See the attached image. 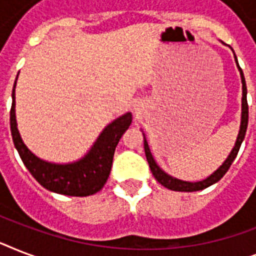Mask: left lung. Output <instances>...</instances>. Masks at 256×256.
I'll return each mask as SVG.
<instances>
[{"label": "left lung", "mask_w": 256, "mask_h": 256, "mask_svg": "<svg viewBox=\"0 0 256 256\" xmlns=\"http://www.w3.org/2000/svg\"><path fill=\"white\" fill-rule=\"evenodd\" d=\"M235 62L238 65V60L235 57ZM239 73H240V80H242V120H240V128H239L238 138H236V142H235V146L231 150L230 156H227V160L222 164V166L215 170L210 176H207L206 179L203 180H199V182H186V180H180V179H176L171 175L166 174L162 168L156 164V162L154 160L152 156V152L148 148V140L144 138V154H146V160L148 162V166H150V170H152L154 178L158 180V182L164 186L166 188H170L172 191H199L206 188V187L214 184L222 178L223 175L226 174L227 170L230 168L231 164L234 162V160L238 156L239 148H240V144H242L243 140H244V136H246L247 130V124H248V104H247V88H246V81H244V76H243V72L240 69V66L238 65Z\"/></svg>", "instance_id": "8db88e82"}]
</instances>
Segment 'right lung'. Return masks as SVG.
<instances>
[{
  "instance_id": "add662e5",
  "label": "right lung",
  "mask_w": 256,
  "mask_h": 256,
  "mask_svg": "<svg viewBox=\"0 0 256 256\" xmlns=\"http://www.w3.org/2000/svg\"><path fill=\"white\" fill-rule=\"evenodd\" d=\"M16 82L12 92L13 102L10 108V132L14 146L30 174L46 190L57 194L88 196L98 192L104 186L110 175L116 144L120 142V136L132 124V112H126L112 120V124H108L84 158L73 164H52L34 156L26 148L20 136L16 120Z\"/></svg>"
}]
</instances>
